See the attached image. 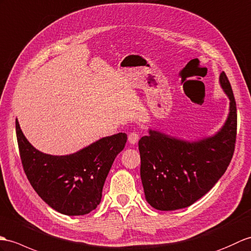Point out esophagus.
I'll use <instances>...</instances> for the list:
<instances>
[{
  "label": "esophagus",
  "instance_id": "obj_1",
  "mask_svg": "<svg viewBox=\"0 0 251 251\" xmlns=\"http://www.w3.org/2000/svg\"><path fill=\"white\" fill-rule=\"evenodd\" d=\"M139 141V135L137 132H130L128 136V142L131 145H135Z\"/></svg>",
  "mask_w": 251,
  "mask_h": 251
}]
</instances>
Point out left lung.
<instances>
[{"mask_svg": "<svg viewBox=\"0 0 251 251\" xmlns=\"http://www.w3.org/2000/svg\"><path fill=\"white\" fill-rule=\"evenodd\" d=\"M229 98V113L212 136L185 140L149 128L139 140L140 176L145 200L158 211H176L194 204L224 176L234 153L236 103L228 78L219 75Z\"/></svg>", "mask_w": 251, "mask_h": 251, "instance_id": "left-lung-1", "label": "left lung"}]
</instances>
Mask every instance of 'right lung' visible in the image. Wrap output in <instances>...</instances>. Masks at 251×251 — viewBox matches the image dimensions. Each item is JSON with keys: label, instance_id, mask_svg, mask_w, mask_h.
<instances>
[{"label": "right lung", "instance_id": "obj_1", "mask_svg": "<svg viewBox=\"0 0 251 251\" xmlns=\"http://www.w3.org/2000/svg\"><path fill=\"white\" fill-rule=\"evenodd\" d=\"M16 132L22 166L32 187L50 207L68 216L89 214L99 205L104 180L127 141L126 133L119 132L73 154L50 155L28 142L18 120Z\"/></svg>", "mask_w": 251, "mask_h": 251}]
</instances>
